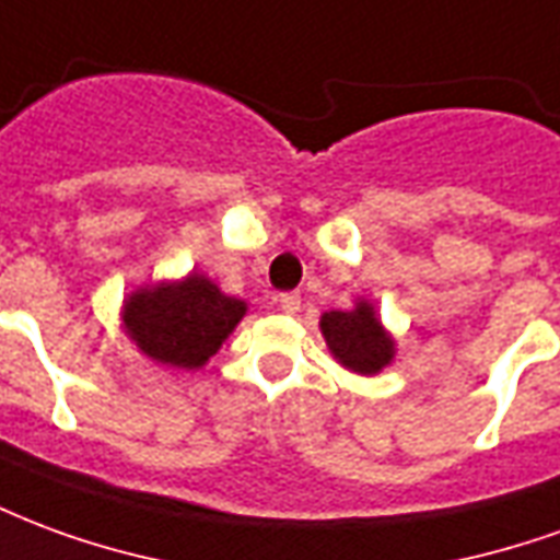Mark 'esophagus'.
<instances>
[{
	"mask_svg": "<svg viewBox=\"0 0 560 560\" xmlns=\"http://www.w3.org/2000/svg\"><path fill=\"white\" fill-rule=\"evenodd\" d=\"M279 305L284 315H296V312H300V305H303V300H300V293H281Z\"/></svg>",
	"mask_w": 560,
	"mask_h": 560,
	"instance_id": "34e87169",
	"label": "esophagus"
}]
</instances>
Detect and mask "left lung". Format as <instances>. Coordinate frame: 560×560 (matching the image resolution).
<instances>
[{"label": "left lung", "mask_w": 560, "mask_h": 560, "mask_svg": "<svg viewBox=\"0 0 560 560\" xmlns=\"http://www.w3.org/2000/svg\"><path fill=\"white\" fill-rule=\"evenodd\" d=\"M320 332L329 353L357 375H377L396 357V341L389 339L369 300H360L348 312H324Z\"/></svg>", "instance_id": "left-lung-1"}]
</instances>
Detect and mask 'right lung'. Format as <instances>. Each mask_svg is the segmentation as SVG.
<instances>
[{
    "label": "right lung",
    "instance_id": "add662e5",
    "mask_svg": "<svg viewBox=\"0 0 560 560\" xmlns=\"http://www.w3.org/2000/svg\"><path fill=\"white\" fill-rule=\"evenodd\" d=\"M245 308L243 300L191 272L183 281H161L128 293L122 327L149 360L171 369H200L243 320Z\"/></svg>",
    "mask_w": 560,
    "mask_h": 560
}]
</instances>
